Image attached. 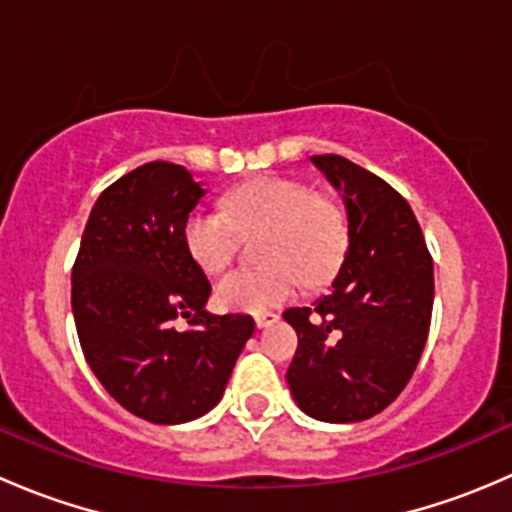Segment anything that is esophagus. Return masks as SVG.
<instances>
[{"instance_id":"34e87169","label":"esophagus","mask_w":512,"mask_h":512,"mask_svg":"<svg viewBox=\"0 0 512 512\" xmlns=\"http://www.w3.org/2000/svg\"><path fill=\"white\" fill-rule=\"evenodd\" d=\"M277 319H280V314L277 312H260V314H255V327L265 329V327H270V324H275Z\"/></svg>"}]
</instances>
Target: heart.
<instances>
[{"label": "heart", "instance_id": "heart-1", "mask_svg": "<svg viewBox=\"0 0 512 512\" xmlns=\"http://www.w3.org/2000/svg\"><path fill=\"white\" fill-rule=\"evenodd\" d=\"M262 270H232L215 287L220 307L260 314L297 294L302 277L319 282L337 267L347 245L342 210L307 183L257 175L225 195V210L195 208L185 220V245L205 272H220L235 257L240 232H260Z\"/></svg>", "mask_w": 512, "mask_h": 512}]
</instances>
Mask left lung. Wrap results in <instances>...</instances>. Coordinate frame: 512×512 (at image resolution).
I'll list each match as a JSON object with an SVG mask.
<instances>
[{
  "instance_id": "left-lung-1",
  "label": "left lung",
  "mask_w": 512,
  "mask_h": 512,
  "mask_svg": "<svg viewBox=\"0 0 512 512\" xmlns=\"http://www.w3.org/2000/svg\"><path fill=\"white\" fill-rule=\"evenodd\" d=\"M342 193L349 247L329 292L282 317L297 332L287 371L307 416L354 423L404 391L431 327L433 262L411 205L342 156L309 158Z\"/></svg>"
}]
</instances>
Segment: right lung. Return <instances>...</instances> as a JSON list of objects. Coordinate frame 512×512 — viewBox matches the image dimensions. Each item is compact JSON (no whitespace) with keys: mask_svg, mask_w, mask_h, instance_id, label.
<instances>
[{"mask_svg":"<svg viewBox=\"0 0 512 512\" xmlns=\"http://www.w3.org/2000/svg\"><path fill=\"white\" fill-rule=\"evenodd\" d=\"M205 195L183 165L153 160L98 195L71 272L81 349L103 389L151 423L193 421L223 399L255 322L210 314V282L185 245ZM189 319L178 333L172 319Z\"/></svg>","mask_w":512,"mask_h":512,"instance_id":"add662e5","label":"right lung"}]
</instances>
